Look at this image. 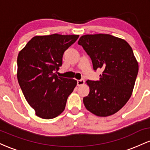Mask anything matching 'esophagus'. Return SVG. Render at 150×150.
Masks as SVG:
<instances>
[{"mask_svg": "<svg viewBox=\"0 0 150 150\" xmlns=\"http://www.w3.org/2000/svg\"><path fill=\"white\" fill-rule=\"evenodd\" d=\"M84 83H85V80H77V85L78 87H80V86L84 85Z\"/></svg>", "mask_w": 150, "mask_h": 150, "instance_id": "obj_1", "label": "esophagus"}]
</instances>
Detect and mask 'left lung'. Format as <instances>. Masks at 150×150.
Instances as JSON below:
<instances>
[{"instance_id": "obj_1", "label": "left lung", "mask_w": 150, "mask_h": 150, "mask_svg": "<svg viewBox=\"0 0 150 150\" xmlns=\"http://www.w3.org/2000/svg\"><path fill=\"white\" fill-rule=\"evenodd\" d=\"M92 60L93 69H102L99 80H87L85 106L96 116L114 114L129 100L138 73L132 48L123 39L110 34H87L78 41Z\"/></svg>"}]
</instances>
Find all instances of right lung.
Instances as JSON below:
<instances>
[{"label":"right lung","instance_id":"right-lung-1","mask_svg":"<svg viewBox=\"0 0 150 150\" xmlns=\"http://www.w3.org/2000/svg\"><path fill=\"white\" fill-rule=\"evenodd\" d=\"M78 37L58 34L36 36L19 53V85L26 100L40 118L51 119L61 114L77 85L76 80L59 77L55 72L62 65L65 50Z\"/></svg>","mask_w":150,"mask_h":150}]
</instances>
